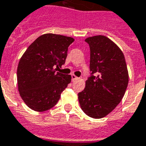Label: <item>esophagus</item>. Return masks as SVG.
<instances>
[{
	"label": "esophagus",
	"mask_w": 146,
	"mask_h": 146,
	"mask_svg": "<svg viewBox=\"0 0 146 146\" xmlns=\"http://www.w3.org/2000/svg\"><path fill=\"white\" fill-rule=\"evenodd\" d=\"M71 77H72V80L73 81H74V80H78V79H79V77L73 75V74H72V75H71Z\"/></svg>",
	"instance_id": "esophagus-1"
}]
</instances>
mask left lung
I'll return each mask as SVG.
<instances>
[{"label":"left lung","mask_w":146,"mask_h":146,"mask_svg":"<svg viewBox=\"0 0 146 146\" xmlns=\"http://www.w3.org/2000/svg\"><path fill=\"white\" fill-rule=\"evenodd\" d=\"M90 49V76L78 93L81 109L94 119L105 117L121 102L127 88L129 74L119 46L105 36L88 37Z\"/></svg>","instance_id":"8db88e82"}]
</instances>
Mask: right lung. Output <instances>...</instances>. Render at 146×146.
<instances>
[{"label": "right lung", "mask_w": 146, "mask_h": 146, "mask_svg": "<svg viewBox=\"0 0 146 146\" xmlns=\"http://www.w3.org/2000/svg\"><path fill=\"white\" fill-rule=\"evenodd\" d=\"M73 41L70 36L46 33L33 41L22 56L17 66L18 90L31 110L44 112L53 107L71 82L70 75L56 70L65 63Z\"/></svg>", "instance_id": "obj_1"}]
</instances>
